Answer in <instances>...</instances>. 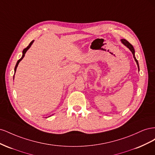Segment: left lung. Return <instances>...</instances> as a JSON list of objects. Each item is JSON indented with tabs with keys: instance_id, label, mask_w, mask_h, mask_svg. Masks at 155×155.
<instances>
[{
	"instance_id": "1",
	"label": "left lung",
	"mask_w": 155,
	"mask_h": 155,
	"mask_svg": "<svg viewBox=\"0 0 155 155\" xmlns=\"http://www.w3.org/2000/svg\"><path fill=\"white\" fill-rule=\"evenodd\" d=\"M121 42H122V43L124 45H125L127 47L130 51H131V52H132V54H133V58H134V60H135V61L137 62V65H138V68H139V65H138V61H137V59H136V58H135V55H134V48H133V45H131L130 43H129V42L127 41L126 39H121Z\"/></svg>"
}]
</instances>
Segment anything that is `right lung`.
<instances>
[{
  "label": "right lung",
  "instance_id": "right-lung-1",
  "mask_svg": "<svg viewBox=\"0 0 155 155\" xmlns=\"http://www.w3.org/2000/svg\"><path fill=\"white\" fill-rule=\"evenodd\" d=\"M34 41H32L31 43L29 44V45L27 46V47L26 48H25L24 50H23V51H22V58L20 59H18V61L17 62V64H16V65H15V72H16V69H17V66H18V63H19V62L21 61L23 59V58L25 57V54H26V52L27 51V50H28L30 48V46H31V45H32V43H34ZM13 78H14V77H13Z\"/></svg>",
  "mask_w": 155,
  "mask_h": 155
}]
</instances>
